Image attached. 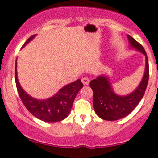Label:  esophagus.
Masks as SVG:
<instances>
[{"mask_svg": "<svg viewBox=\"0 0 158 158\" xmlns=\"http://www.w3.org/2000/svg\"><path fill=\"white\" fill-rule=\"evenodd\" d=\"M81 81L82 83H83L84 85H88L89 84V82H90V81H89V79L88 77H83L81 79Z\"/></svg>", "mask_w": 158, "mask_h": 158, "instance_id": "esophagus-1", "label": "esophagus"}]
</instances>
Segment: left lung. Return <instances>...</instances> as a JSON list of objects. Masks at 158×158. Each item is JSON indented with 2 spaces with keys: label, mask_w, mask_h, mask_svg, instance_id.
Returning <instances> with one entry per match:
<instances>
[{
  "label": "left lung",
  "mask_w": 158,
  "mask_h": 158,
  "mask_svg": "<svg viewBox=\"0 0 158 158\" xmlns=\"http://www.w3.org/2000/svg\"><path fill=\"white\" fill-rule=\"evenodd\" d=\"M130 46L140 51L146 57L145 73L139 85L132 93L120 96L114 92L107 76L100 75L91 81L89 85L93 91V107L96 115L104 120L115 121L132 112L144 96L149 80V63L144 48L131 36L127 35Z\"/></svg>",
  "instance_id": "1"
}]
</instances>
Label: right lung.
<instances>
[{
    "mask_svg": "<svg viewBox=\"0 0 158 158\" xmlns=\"http://www.w3.org/2000/svg\"><path fill=\"white\" fill-rule=\"evenodd\" d=\"M36 35H32L23 45L25 47L31 41ZM15 69V80L19 96L23 104L32 115L42 121L48 123L58 122L63 120L69 115L77 94L83 87L80 79L69 83L60 89L59 91L46 100H38L31 96L22 89L18 81L17 70Z\"/></svg>",
    "mask_w": 158,
    "mask_h": 158,
    "instance_id": "obj_1",
    "label": "right lung"
}]
</instances>
